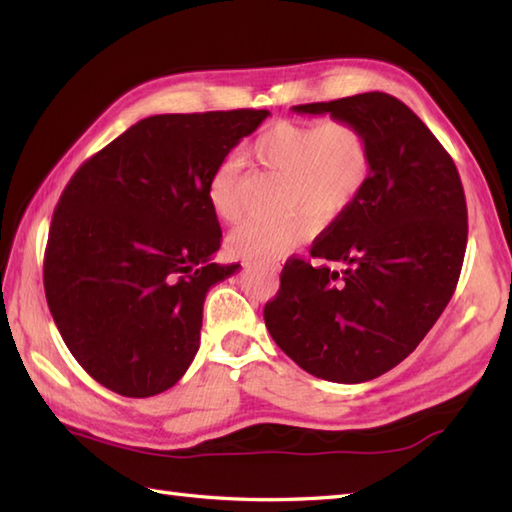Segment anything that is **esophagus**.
<instances>
[{
	"label": "esophagus",
	"mask_w": 512,
	"mask_h": 512,
	"mask_svg": "<svg viewBox=\"0 0 512 512\" xmlns=\"http://www.w3.org/2000/svg\"><path fill=\"white\" fill-rule=\"evenodd\" d=\"M264 268L268 270V273H273V275H277V273H279V266H277V264H266Z\"/></svg>",
	"instance_id": "34e87169"
}]
</instances>
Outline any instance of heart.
<instances>
[{"mask_svg":"<svg viewBox=\"0 0 512 512\" xmlns=\"http://www.w3.org/2000/svg\"><path fill=\"white\" fill-rule=\"evenodd\" d=\"M259 167L284 176V206L279 217H255L233 228L228 250L250 262H277L306 244L319 224H332L352 209L372 176V145L361 125L347 118L277 121L259 132L248 147ZM244 165L224 158L209 178V202L224 222L242 217Z\"/></svg>","mask_w":512,"mask_h":512,"instance_id":"b5f03b06","label":"heart"}]
</instances>
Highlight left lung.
Masks as SVG:
<instances>
[{"instance_id": "left-lung-1", "label": "left lung", "mask_w": 512, "mask_h": 512, "mask_svg": "<svg viewBox=\"0 0 512 512\" xmlns=\"http://www.w3.org/2000/svg\"><path fill=\"white\" fill-rule=\"evenodd\" d=\"M365 129L372 176L341 220L314 239L310 259L290 257L264 321L308 374L365 383L416 350L458 286L466 200L440 140L396 96L365 92L292 107ZM325 261L343 263L341 274Z\"/></svg>"}]
</instances>
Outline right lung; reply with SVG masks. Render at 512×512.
Returning <instances> with one entry per match:
<instances>
[{"mask_svg":"<svg viewBox=\"0 0 512 512\" xmlns=\"http://www.w3.org/2000/svg\"><path fill=\"white\" fill-rule=\"evenodd\" d=\"M268 110L158 114L76 169L52 215L43 288L65 345L127 398L173 387L200 347L222 228L209 178Z\"/></svg>","mask_w":512,"mask_h":512,"instance_id":"obj_1","label":"right lung"}]
</instances>
